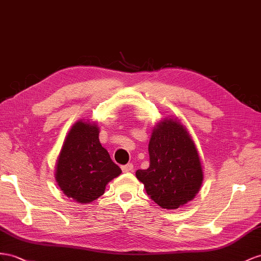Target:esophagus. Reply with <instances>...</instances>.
<instances>
[{"label":"esophagus","instance_id":"obj_1","mask_svg":"<svg viewBox=\"0 0 261 261\" xmlns=\"http://www.w3.org/2000/svg\"><path fill=\"white\" fill-rule=\"evenodd\" d=\"M121 170H122V172H123V173L131 172V171H133V164H131V163L125 164V165L121 166Z\"/></svg>","mask_w":261,"mask_h":261}]
</instances>
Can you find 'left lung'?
I'll use <instances>...</instances> for the list:
<instances>
[{
  "instance_id": "1",
  "label": "left lung",
  "mask_w": 261,
  "mask_h": 261,
  "mask_svg": "<svg viewBox=\"0 0 261 261\" xmlns=\"http://www.w3.org/2000/svg\"><path fill=\"white\" fill-rule=\"evenodd\" d=\"M150 166L138 170L137 178L148 195L166 210H176L195 197L203 183V170L194 141L174 118L153 128L149 142Z\"/></svg>"
}]
</instances>
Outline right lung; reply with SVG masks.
Here are the masks:
<instances>
[{"instance_id":"right-lung-1","label":"right lung","mask_w":261,"mask_h":261,"mask_svg":"<svg viewBox=\"0 0 261 261\" xmlns=\"http://www.w3.org/2000/svg\"><path fill=\"white\" fill-rule=\"evenodd\" d=\"M121 169L99 141V126L79 120L67 135L56 163L55 178L64 194L80 204L101 196Z\"/></svg>"}]
</instances>
